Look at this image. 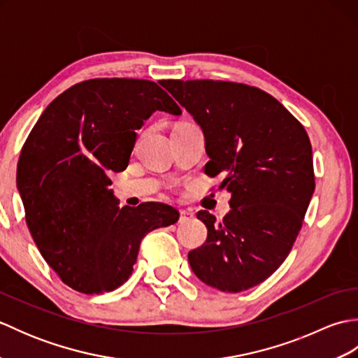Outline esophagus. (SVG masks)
I'll use <instances>...</instances> for the list:
<instances>
[{
	"mask_svg": "<svg viewBox=\"0 0 358 358\" xmlns=\"http://www.w3.org/2000/svg\"><path fill=\"white\" fill-rule=\"evenodd\" d=\"M194 218H195V215H194V212H191V210H181L180 212V223H189V222H192Z\"/></svg>",
	"mask_w": 358,
	"mask_h": 358,
	"instance_id": "34e87169",
	"label": "esophagus"
}]
</instances>
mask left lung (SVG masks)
Segmentation results:
<instances>
[{"label": "left lung", "instance_id": "1", "mask_svg": "<svg viewBox=\"0 0 358 358\" xmlns=\"http://www.w3.org/2000/svg\"><path fill=\"white\" fill-rule=\"evenodd\" d=\"M162 86L204 135L206 173L224 180L231 210L196 218L208 240L187 255L203 283L223 292L260 285L286 260L313 199L309 136L283 104L257 87L214 80H166Z\"/></svg>", "mask_w": 358, "mask_h": 358}]
</instances>
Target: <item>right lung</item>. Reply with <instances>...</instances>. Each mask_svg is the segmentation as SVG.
<instances>
[{"label":"right lung","mask_w":358,"mask_h":358,"mask_svg":"<svg viewBox=\"0 0 358 358\" xmlns=\"http://www.w3.org/2000/svg\"><path fill=\"white\" fill-rule=\"evenodd\" d=\"M155 110L181 113L154 81H83L45 108L21 150L17 187L29 231L75 291L120 287L131 277L144 235L178 222V210L163 203L120 208L109 187V175L129 164L135 131Z\"/></svg>","instance_id":"right-lung-1"}]
</instances>
